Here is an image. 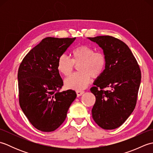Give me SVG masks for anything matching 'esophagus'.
Returning a JSON list of instances; mask_svg holds the SVG:
<instances>
[{
  "label": "esophagus",
  "instance_id": "34e87169",
  "mask_svg": "<svg viewBox=\"0 0 153 153\" xmlns=\"http://www.w3.org/2000/svg\"><path fill=\"white\" fill-rule=\"evenodd\" d=\"M76 93H77V97H80V96H82L83 94L84 93V91H76Z\"/></svg>",
  "mask_w": 153,
  "mask_h": 153
}]
</instances>
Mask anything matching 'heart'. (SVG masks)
<instances>
[{"instance_id":"b5f03b06","label":"heart","mask_w":153,"mask_h":153,"mask_svg":"<svg viewBox=\"0 0 153 153\" xmlns=\"http://www.w3.org/2000/svg\"><path fill=\"white\" fill-rule=\"evenodd\" d=\"M73 59L66 54H62L58 58L57 68L60 73L68 76L72 72L75 64L79 65L80 73L71 75L65 80L67 88L81 91L89 85L91 76L93 78L100 77L105 71L106 59L101 53H95L93 48L87 45H81L72 52Z\"/></svg>"}]
</instances>
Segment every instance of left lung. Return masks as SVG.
Returning a JSON list of instances; mask_svg holds the SVG:
<instances>
[{
    "label": "left lung",
    "mask_w": 153,
    "mask_h": 153,
    "mask_svg": "<svg viewBox=\"0 0 153 153\" xmlns=\"http://www.w3.org/2000/svg\"><path fill=\"white\" fill-rule=\"evenodd\" d=\"M87 39L102 48L106 59L105 71L90 89L96 98L93 118L102 129H116L135 108L141 83L140 68L123 41L108 35Z\"/></svg>",
    "instance_id": "1"
}]
</instances>
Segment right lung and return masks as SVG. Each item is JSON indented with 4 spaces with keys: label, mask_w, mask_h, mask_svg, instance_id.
<instances>
[{
    "label": "right lung",
    "mask_w": 153,
    "mask_h": 153,
    "mask_svg": "<svg viewBox=\"0 0 153 153\" xmlns=\"http://www.w3.org/2000/svg\"><path fill=\"white\" fill-rule=\"evenodd\" d=\"M75 38L46 37L23 59L18 74L19 105L29 121L41 131L56 129L66 118L75 91L60 92L63 81L57 68L62 54Z\"/></svg>",
    "instance_id": "obj_1"
}]
</instances>
